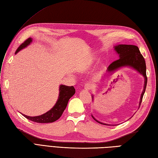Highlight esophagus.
I'll return each instance as SVG.
<instances>
[{"mask_svg": "<svg viewBox=\"0 0 158 158\" xmlns=\"http://www.w3.org/2000/svg\"><path fill=\"white\" fill-rule=\"evenodd\" d=\"M92 88V84L90 83H87L85 84V86H84V89L86 90H90Z\"/></svg>", "mask_w": 158, "mask_h": 158, "instance_id": "obj_1", "label": "esophagus"}]
</instances>
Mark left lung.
Returning <instances> with one entry per match:
<instances>
[{
  "mask_svg": "<svg viewBox=\"0 0 158 158\" xmlns=\"http://www.w3.org/2000/svg\"><path fill=\"white\" fill-rule=\"evenodd\" d=\"M114 50L118 54L119 59L113 61L112 64H110L109 65L108 69H107V72H109V74L114 72L115 70H117V69L121 67L129 66L135 69V70H137L139 74L143 75V76L144 77L143 90L141 93L139 101L140 106L148 82V78L147 76H146V65L144 57L141 55L139 48H138V47L136 45H118L117 46H114ZM93 98L94 97L92 96V100H93ZM92 117L96 121L99 123L105 125H110L98 121L97 119L94 118V117L92 116Z\"/></svg>",
  "mask_w": 158,
  "mask_h": 158,
  "instance_id": "left-lung-1",
  "label": "left lung"
}]
</instances>
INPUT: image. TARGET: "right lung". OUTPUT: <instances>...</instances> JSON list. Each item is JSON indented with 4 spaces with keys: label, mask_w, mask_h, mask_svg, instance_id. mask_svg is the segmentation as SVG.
Segmentation results:
<instances>
[{
    "label": "right lung",
    "mask_w": 158,
    "mask_h": 158,
    "mask_svg": "<svg viewBox=\"0 0 158 158\" xmlns=\"http://www.w3.org/2000/svg\"><path fill=\"white\" fill-rule=\"evenodd\" d=\"M32 42V38H28L26 40L24 43H23L15 52V54L19 52L20 50L26 48ZM60 93L58 99L53 106V108L43 114L36 117H29L22 114L23 116L29 120L40 123H53L57 121L64 113V110L66 109L69 99L75 94V88L74 86H68L65 85H60Z\"/></svg>",
    "instance_id": "add662e5"
}]
</instances>
